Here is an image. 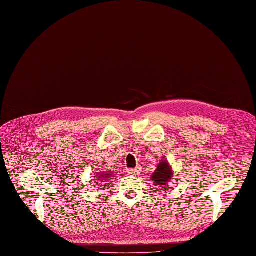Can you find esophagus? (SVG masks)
Returning a JSON list of instances; mask_svg holds the SVG:
<instances>
[{"label":"esophagus","mask_w":256,"mask_h":256,"mask_svg":"<svg viewBox=\"0 0 256 256\" xmlns=\"http://www.w3.org/2000/svg\"><path fill=\"white\" fill-rule=\"evenodd\" d=\"M140 173H142V168L140 166H137L135 168H130L128 171V174L132 175V176H137V175H140Z\"/></svg>","instance_id":"obj_1"}]
</instances>
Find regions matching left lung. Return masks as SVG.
Returning a JSON list of instances; mask_svg holds the SVG:
<instances>
[{
    "label": "left lung",
    "instance_id": "left-lung-1",
    "mask_svg": "<svg viewBox=\"0 0 256 256\" xmlns=\"http://www.w3.org/2000/svg\"><path fill=\"white\" fill-rule=\"evenodd\" d=\"M173 168L170 166V163L163 159L160 161V163L156 168V171L152 175V182L154 185L162 188H166V185H168L171 180H173ZM163 190V189H162Z\"/></svg>",
    "mask_w": 256,
    "mask_h": 256
}]
</instances>
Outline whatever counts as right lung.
<instances>
[{
  "instance_id": "obj_1",
  "label": "right lung",
  "mask_w": 256,
  "mask_h": 256,
  "mask_svg": "<svg viewBox=\"0 0 256 256\" xmlns=\"http://www.w3.org/2000/svg\"><path fill=\"white\" fill-rule=\"evenodd\" d=\"M111 176H112V173H100L96 175V178L98 180V182H102L104 180L107 182V180L110 178Z\"/></svg>"
}]
</instances>
